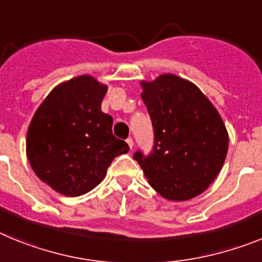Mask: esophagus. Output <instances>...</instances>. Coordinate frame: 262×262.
Segmentation results:
<instances>
[{"instance_id": "34e87169", "label": "esophagus", "mask_w": 262, "mask_h": 262, "mask_svg": "<svg viewBox=\"0 0 262 262\" xmlns=\"http://www.w3.org/2000/svg\"><path fill=\"white\" fill-rule=\"evenodd\" d=\"M126 144L129 145V149H133V146H134V142H133V140H132V138H128V140H126Z\"/></svg>"}]
</instances>
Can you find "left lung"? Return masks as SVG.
I'll use <instances>...</instances> for the list:
<instances>
[{"mask_svg":"<svg viewBox=\"0 0 262 262\" xmlns=\"http://www.w3.org/2000/svg\"><path fill=\"white\" fill-rule=\"evenodd\" d=\"M154 128L153 151L133 158L162 198L183 202L215 181L228 151V132L217 109L194 83L172 74L141 81Z\"/></svg>","mask_w":262,"mask_h":262,"instance_id":"left-lung-1","label":"left lung"}]
</instances>
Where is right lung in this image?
<instances>
[{"mask_svg":"<svg viewBox=\"0 0 262 262\" xmlns=\"http://www.w3.org/2000/svg\"><path fill=\"white\" fill-rule=\"evenodd\" d=\"M105 84L80 75L58 84L34 113L26 156L36 177L66 196H80L103 181L128 144L113 136V118L101 112Z\"/></svg>","mask_w":262,"mask_h":262,"instance_id":"obj_1","label":"right lung"}]
</instances>
